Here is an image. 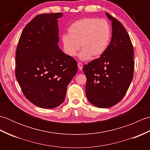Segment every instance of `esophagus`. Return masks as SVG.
Wrapping results in <instances>:
<instances>
[{"label": "esophagus", "instance_id": "obj_1", "mask_svg": "<svg viewBox=\"0 0 150 150\" xmlns=\"http://www.w3.org/2000/svg\"><path fill=\"white\" fill-rule=\"evenodd\" d=\"M78 68L80 71L82 69V68H83V66H82V64L81 62H78Z\"/></svg>", "mask_w": 150, "mask_h": 150}]
</instances>
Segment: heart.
<instances>
[{
	"mask_svg": "<svg viewBox=\"0 0 150 150\" xmlns=\"http://www.w3.org/2000/svg\"><path fill=\"white\" fill-rule=\"evenodd\" d=\"M110 37V26L106 21L88 17L73 23L68 28V35H63L62 40L67 55L75 57L81 47L79 58L86 60L91 57L98 58L103 55Z\"/></svg>",
	"mask_w": 150,
	"mask_h": 150,
	"instance_id": "b5f03b06",
	"label": "heart"
}]
</instances>
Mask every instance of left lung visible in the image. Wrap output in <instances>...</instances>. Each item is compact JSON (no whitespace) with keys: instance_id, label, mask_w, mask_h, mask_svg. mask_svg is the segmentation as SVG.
I'll use <instances>...</instances> for the list:
<instances>
[{"instance_id":"8db88e82","label":"left lung","mask_w":150,"mask_h":150,"mask_svg":"<svg viewBox=\"0 0 150 150\" xmlns=\"http://www.w3.org/2000/svg\"><path fill=\"white\" fill-rule=\"evenodd\" d=\"M106 15L112 26L110 45L99 58L83 67L88 100L102 108L113 106L122 100L131 84L134 69V52L128 32L120 22L108 13Z\"/></svg>"}]
</instances>
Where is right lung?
<instances>
[{"label": "right lung", "instance_id": "obj_1", "mask_svg": "<svg viewBox=\"0 0 150 150\" xmlns=\"http://www.w3.org/2000/svg\"><path fill=\"white\" fill-rule=\"evenodd\" d=\"M62 13L40 14L22 31L16 50L15 76L28 100L55 108L64 101L67 87L77 72L76 60L58 46L57 19Z\"/></svg>", "mask_w": 150, "mask_h": 150}]
</instances>
